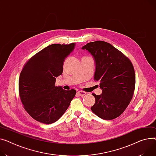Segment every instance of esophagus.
<instances>
[{"label":"esophagus","mask_w":156,"mask_h":156,"mask_svg":"<svg viewBox=\"0 0 156 156\" xmlns=\"http://www.w3.org/2000/svg\"><path fill=\"white\" fill-rule=\"evenodd\" d=\"M77 94L79 96H84V95H86V92H84V91L79 90V91H78V92L77 93Z\"/></svg>","instance_id":"esophagus-1"}]
</instances>
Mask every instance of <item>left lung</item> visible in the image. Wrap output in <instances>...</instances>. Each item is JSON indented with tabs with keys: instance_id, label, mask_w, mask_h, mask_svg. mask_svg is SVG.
Returning a JSON list of instances; mask_svg holds the SVG:
<instances>
[{
	"instance_id": "left-lung-1",
	"label": "left lung",
	"mask_w": 156,
	"mask_h": 156,
	"mask_svg": "<svg viewBox=\"0 0 156 156\" xmlns=\"http://www.w3.org/2000/svg\"><path fill=\"white\" fill-rule=\"evenodd\" d=\"M93 56L95 63L94 79L99 82L102 94L94 96L90 108L99 118L110 120L121 115L132 99L135 75L130 60L115 48L103 41L90 42L82 47Z\"/></svg>"
}]
</instances>
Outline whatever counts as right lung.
I'll return each mask as SVG.
<instances>
[{"label": "right lung", "mask_w": 156, "mask_h": 156, "mask_svg": "<svg viewBox=\"0 0 156 156\" xmlns=\"http://www.w3.org/2000/svg\"><path fill=\"white\" fill-rule=\"evenodd\" d=\"M76 43L52 44L31 57L23 67L19 91L25 110L36 121L51 124L66 112L76 90L55 86L62 74L64 61L74 50Z\"/></svg>", "instance_id": "obj_1"}]
</instances>
